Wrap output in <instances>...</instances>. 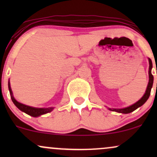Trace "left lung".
Here are the masks:
<instances>
[{
    "label": "left lung",
    "mask_w": 157,
    "mask_h": 157,
    "mask_svg": "<svg viewBox=\"0 0 157 157\" xmlns=\"http://www.w3.org/2000/svg\"><path fill=\"white\" fill-rule=\"evenodd\" d=\"M148 61H149V71H148V75H149V81H148V84H147L146 91H145V94L142 96V97L140 99L139 101L136 102H135L134 104L131 105L130 106L127 108H124V109H110V111H116V112L118 113H128L132 112L136 110V109H138L139 107L142 106L145 103V102L147 101V99L149 98L151 94V89H152L153 86V82H154V76L151 74V69L153 68V65H152V61L150 58H148Z\"/></svg>",
    "instance_id": "obj_1"
}]
</instances>
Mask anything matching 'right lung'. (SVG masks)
Instances as JSON below:
<instances>
[{
	"instance_id": "add662e5",
	"label": "right lung",
	"mask_w": 157,
	"mask_h": 157,
	"mask_svg": "<svg viewBox=\"0 0 157 157\" xmlns=\"http://www.w3.org/2000/svg\"><path fill=\"white\" fill-rule=\"evenodd\" d=\"M8 86H9V90H10V93L11 95V99H12V102H13V103L16 105V107H17L18 109L21 110V111H22L23 112L26 113L27 114L30 115V116L32 117H37L40 116V115L45 114V113H47L48 112H51L52 110L54 109L53 107L34 108V107H31V106L24 105V104H22L21 103V102H17V100L14 98L13 95H12V89H11L10 81H9Z\"/></svg>"
}]
</instances>
